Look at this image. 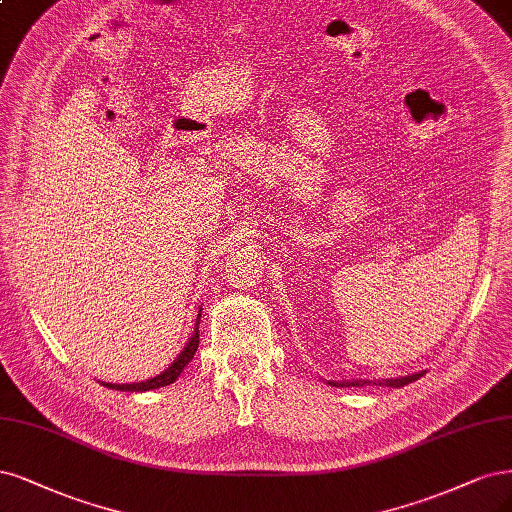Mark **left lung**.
<instances>
[{"label": "left lung", "instance_id": "obj_1", "mask_svg": "<svg viewBox=\"0 0 512 512\" xmlns=\"http://www.w3.org/2000/svg\"><path fill=\"white\" fill-rule=\"evenodd\" d=\"M421 375H424V373L409 375V377H400V379H385V385H387V387H404V385H409V383L417 381ZM370 383H373V381H341V383L330 381V385H334V387H360V385H370ZM375 385H377V383H375ZM379 385H381V381H379Z\"/></svg>", "mask_w": 512, "mask_h": 512}]
</instances>
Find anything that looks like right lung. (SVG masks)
<instances>
[{
    "label": "right lung",
    "instance_id": "add662e5",
    "mask_svg": "<svg viewBox=\"0 0 512 512\" xmlns=\"http://www.w3.org/2000/svg\"><path fill=\"white\" fill-rule=\"evenodd\" d=\"M199 322H201V309H199V315H197V330L195 334H192L190 341L186 343V347L182 349V354L173 360V364L165 370V373H161L158 377H152V379H146L142 383H103L105 387H112V390H120V392H148V390H156V387H165L169 383H173L175 379L180 377V373L184 370V366L195 358V351L199 347Z\"/></svg>",
    "mask_w": 512,
    "mask_h": 512
}]
</instances>
